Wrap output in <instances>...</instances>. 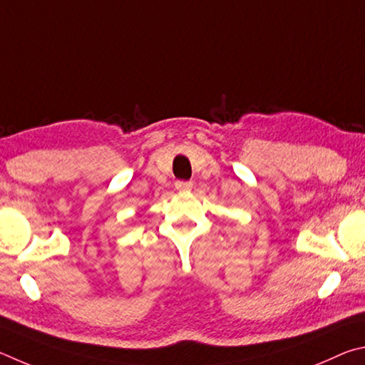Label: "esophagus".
<instances>
[{
	"mask_svg": "<svg viewBox=\"0 0 365 365\" xmlns=\"http://www.w3.org/2000/svg\"><path fill=\"white\" fill-rule=\"evenodd\" d=\"M175 186L178 190H190L192 189V182L190 181H176Z\"/></svg>",
	"mask_w": 365,
	"mask_h": 365,
	"instance_id": "34e87169",
	"label": "esophagus"
}]
</instances>
